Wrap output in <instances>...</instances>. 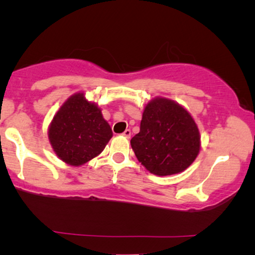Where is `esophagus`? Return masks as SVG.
Instances as JSON below:
<instances>
[{
  "label": "esophagus",
  "instance_id": "esophagus-1",
  "mask_svg": "<svg viewBox=\"0 0 255 255\" xmlns=\"http://www.w3.org/2000/svg\"><path fill=\"white\" fill-rule=\"evenodd\" d=\"M123 135L125 138H130L131 137V130H128H128H125L123 132Z\"/></svg>",
  "mask_w": 255,
  "mask_h": 255
}]
</instances>
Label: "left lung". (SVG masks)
I'll use <instances>...</instances> for the list:
<instances>
[{
    "label": "left lung",
    "mask_w": 255,
    "mask_h": 255,
    "mask_svg": "<svg viewBox=\"0 0 255 255\" xmlns=\"http://www.w3.org/2000/svg\"><path fill=\"white\" fill-rule=\"evenodd\" d=\"M131 147L149 173L173 175L183 172L197 158L200 130L181 104L158 96L145 106L140 131L131 139Z\"/></svg>",
    "instance_id": "left-lung-1"
}]
</instances>
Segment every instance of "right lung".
Segmentation results:
<instances>
[{"label": "right lung", "mask_w": 255, "mask_h": 255, "mask_svg": "<svg viewBox=\"0 0 255 255\" xmlns=\"http://www.w3.org/2000/svg\"><path fill=\"white\" fill-rule=\"evenodd\" d=\"M113 131L96 103L75 93L59 108L48 127V140L55 155L78 167L102 153Z\"/></svg>", "instance_id": "right-lung-1"}]
</instances>
